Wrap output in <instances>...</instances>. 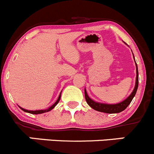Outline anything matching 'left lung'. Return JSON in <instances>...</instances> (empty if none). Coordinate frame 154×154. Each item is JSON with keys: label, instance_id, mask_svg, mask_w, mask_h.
<instances>
[{"label": "left lung", "instance_id": "1", "mask_svg": "<svg viewBox=\"0 0 154 154\" xmlns=\"http://www.w3.org/2000/svg\"><path fill=\"white\" fill-rule=\"evenodd\" d=\"M133 59H134V56H133ZM136 63V60H135ZM136 84L135 87L133 88V91L131 94L125 99L123 101L120 102V103H115V104H108V103H99V102L94 101L92 99L90 98L89 96L88 95L86 92V88L84 89L85 92V97H86V100L88 106H91L93 109L96 110V111L101 112L105 113H109V114H112V113H119L121 112L124 111L127 106H129L130 103H131L132 100L133 99L134 96L136 95V93L137 91L138 86H139V71H138V66L136 63Z\"/></svg>", "mask_w": 154, "mask_h": 154}]
</instances>
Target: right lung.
I'll return each instance as SVG.
<instances>
[{"mask_svg": "<svg viewBox=\"0 0 154 154\" xmlns=\"http://www.w3.org/2000/svg\"><path fill=\"white\" fill-rule=\"evenodd\" d=\"M60 97H61V92H60V95H59V97H58V99H57V101H56L55 103H54V104L52 105V106H50L49 108L46 109H41V110H27V109H25L22 108V107H21V106H19L20 108H21V109L23 110V111L25 112H28V113H30V114H34V115L42 114V113L47 112H49V111H51V110H52L54 108V107L57 106V103H59V101H60Z\"/></svg>", "mask_w": 154, "mask_h": 154, "instance_id": "1", "label": "right lung"}]
</instances>
